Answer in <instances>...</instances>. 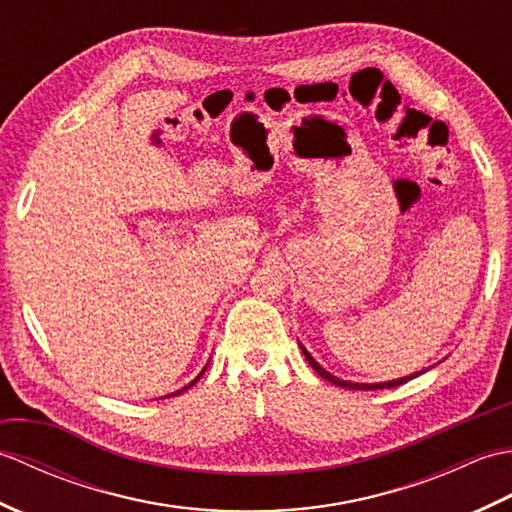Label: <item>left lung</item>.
<instances>
[{
	"label": "left lung",
	"mask_w": 512,
	"mask_h": 512,
	"mask_svg": "<svg viewBox=\"0 0 512 512\" xmlns=\"http://www.w3.org/2000/svg\"><path fill=\"white\" fill-rule=\"evenodd\" d=\"M301 345V343H299ZM301 352H303V356L308 358V363L312 365V369L314 372H317L319 376H323L325 380H330V383H334V385H339V387H345V389H391V387H398V385H402V383H407V380H411V378H416V376H420V374H424L427 372V369H420V372H413V374H409V376H402V378H394V380H385V383H352V380H343V378H339V376H332L328 369H323L317 361H314V356L306 350V347L301 345Z\"/></svg>",
	"instance_id": "obj_1"
}]
</instances>
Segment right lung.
<instances>
[{
    "label": "right lung",
    "mask_w": 512,
    "mask_h": 512,
    "mask_svg": "<svg viewBox=\"0 0 512 512\" xmlns=\"http://www.w3.org/2000/svg\"><path fill=\"white\" fill-rule=\"evenodd\" d=\"M206 365H209V363H206ZM206 365L202 367V372H200L198 376H195V378L191 380V383H189V385H184V387H182V389H178V391H171V394H167V396H162V398H171V396H178V394H182V391H187L189 387H193V385H195V383H198V380L202 378V374L206 372ZM156 400H158V398H156Z\"/></svg>",
    "instance_id": "obj_1"
}]
</instances>
